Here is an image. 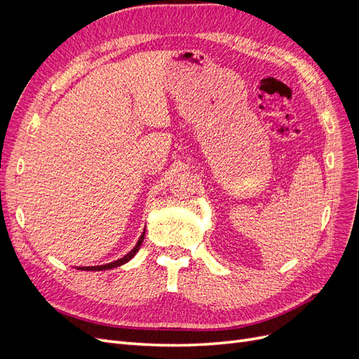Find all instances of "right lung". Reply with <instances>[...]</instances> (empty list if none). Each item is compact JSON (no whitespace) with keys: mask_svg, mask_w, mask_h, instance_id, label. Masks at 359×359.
<instances>
[{"mask_svg":"<svg viewBox=\"0 0 359 359\" xmlns=\"http://www.w3.org/2000/svg\"><path fill=\"white\" fill-rule=\"evenodd\" d=\"M144 238H145V232H144L142 235H140L139 241H137V244L133 247L132 252L127 253L124 257L115 260V262L106 264V265H97V266H79L78 269H82V271H104V269H112V268H116V266H121V265H124L126 262H128V260L132 259V257L137 253V250L140 248V245H142V243H144Z\"/></svg>","mask_w":359,"mask_h":359,"instance_id":"add662e5","label":"right lung"}]
</instances>
